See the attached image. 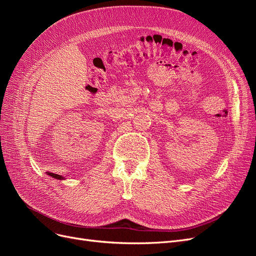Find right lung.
<instances>
[{"label": "right lung", "mask_w": 256, "mask_h": 256, "mask_svg": "<svg viewBox=\"0 0 256 256\" xmlns=\"http://www.w3.org/2000/svg\"><path fill=\"white\" fill-rule=\"evenodd\" d=\"M49 176H52L53 178H56V180H64V177L63 176H60V175H58V174H54V173H50V172H48L47 173Z\"/></svg>", "instance_id": "obj_1"}]
</instances>
